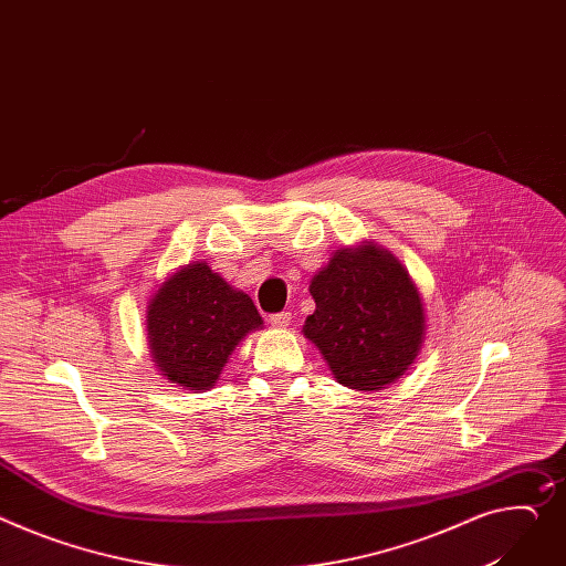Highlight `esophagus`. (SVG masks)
<instances>
[{"label": "esophagus", "mask_w": 566, "mask_h": 566, "mask_svg": "<svg viewBox=\"0 0 566 566\" xmlns=\"http://www.w3.org/2000/svg\"><path fill=\"white\" fill-rule=\"evenodd\" d=\"M290 322H292V313H276V315H270V324L274 326V328H287L290 326Z\"/></svg>", "instance_id": "obj_1"}]
</instances>
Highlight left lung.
<instances>
[{"label": "left lung", "mask_w": 566, "mask_h": 566, "mask_svg": "<svg viewBox=\"0 0 566 566\" xmlns=\"http://www.w3.org/2000/svg\"><path fill=\"white\" fill-rule=\"evenodd\" d=\"M311 294L317 308L303 335L339 385L376 392L415 365L426 337L423 298L392 251L367 240L337 249Z\"/></svg>", "instance_id": "1"}]
</instances>
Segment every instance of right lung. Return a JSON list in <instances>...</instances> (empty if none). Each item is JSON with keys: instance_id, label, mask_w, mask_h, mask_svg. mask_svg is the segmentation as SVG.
<instances>
[{"instance_id": "add662e5", "label": "right lung", "mask_w": 566, "mask_h": 566, "mask_svg": "<svg viewBox=\"0 0 566 566\" xmlns=\"http://www.w3.org/2000/svg\"><path fill=\"white\" fill-rule=\"evenodd\" d=\"M149 354L169 382L181 389H210L235 346L263 328L253 301L212 272L206 260L171 272L147 301Z\"/></svg>"}]
</instances>
